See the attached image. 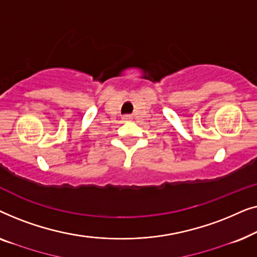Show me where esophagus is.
I'll return each instance as SVG.
<instances>
[{"instance_id": "obj_1", "label": "esophagus", "mask_w": 257, "mask_h": 257, "mask_svg": "<svg viewBox=\"0 0 257 257\" xmlns=\"http://www.w3.org/2000/svg\"><path fill=\"white\" fill-rule=\"evenodd\" d=\"M124 119H125V120H130V119H131V117H130V115H125Z\"/></svg>"}]
</instances>
